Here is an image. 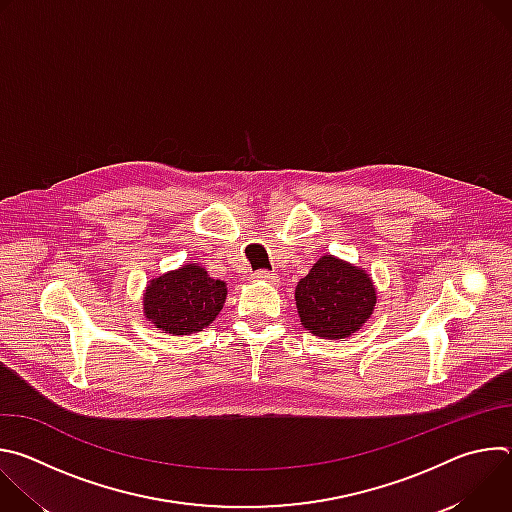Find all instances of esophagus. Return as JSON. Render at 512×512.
<instances>
[{"label":"esophagus","mask_w":512,"mask_h":512,"mask_svg":"<svg viewBox=\"0 0 512 512\" xmlns=\"http://www.w3.org/2000/svg\"><path fill=\"white\" fill-rule=\"evenodd\" d=\"M255 279H259V281H275V279H277V273H275V271L261 269V271L255 273Z\"/></svg>","instance_id":"1"}]
</instances>
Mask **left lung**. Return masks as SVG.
<instances>
[{"label": "left lung", "instance_id": "left-lung-1", "mask_svg": "<svg viewBox=\"0 0 512 512\" xmlns=\"http://www.w3.org/2000/svg\"><path fill=\"white\" fill-rule=\"evenodd\" d=\"M377 304L369 273L334 255L320 257L298 281L296 306L306 330L338 340L358 332Z\"/></svg>", "mask_w": 512, "mask_h": 512}]
</instances>
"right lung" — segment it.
<instances>
[{
  "instance_id": "right-lung-1",
  "label": "right lung",
  "mask_w": 512,
  "mask_h": 512,
  "mask_svg": "<svg viewBox=\"0 0 512 512\" xmlns=\"http://www.w3.org/2000/svg\"><path fill=\"white\" fill-rule=\"evenodd\" d=\"M227 283L208 277L198 263L154 277L143 294V316L172 336L200 332L223 310Z\"/></svg>"
}]
</instances>
